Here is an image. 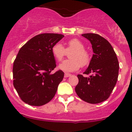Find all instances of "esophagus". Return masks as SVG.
<instances>
[{
    "label": "esophagus",
    "instance_id": "34e87169",
    "mask_svg": "<svg viewBox=\"0 0 132 132\" xmlns=\"http://www.w3.org/2000/svg\"><path fill=\"white\" fill-rule=\"evenodd\" d=\"M71 75L69 74V73H65V77H71Z\"/></svg>",
    "mask_w": 132,
    "mask_h": 132
}]
</instances>
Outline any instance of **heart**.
<instances>
[{
	"label": "heart",
	"mask_w": 132,
	"mask_h": 132,
	"mask_svg": "<svg viewBox=\"0 0 132 132\" xmlns=\"http://www.w3.org/2000/svg\"><path fill=\"white\" fill-rule=\"evenodd\" d=\"M66 50H73L69 54L71 59H67L59 64V69L65 72H73L77 71L80 66L85 67L89 64L90 56L87 50H85V45L79 39H72L68 41L66 50L60 43L55 44L52 48V52L56 60L61 61L66 54Z\"/></svg>",
	"instance_id": "b5f03b06"
}]
</instances>
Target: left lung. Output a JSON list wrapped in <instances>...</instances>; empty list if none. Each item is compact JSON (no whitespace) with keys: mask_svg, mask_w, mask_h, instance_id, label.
I'll return each mask as SVG.
<instances>
[{"mask_svg":"<svg viewBox=\"0 0 132 132\" xmlns=\"http://www.w3.org/2000/svg\"><path fill=\"white\" fill-rule=\"evenodd\" d=\"M92 44L93 54L85 77L78 75L79 83L75 92L82 101L90 104H98L108 98L118 80L119 63L111 44L96 34H83Z\"/></svg>","mask_w":132,"mask_h":132,"instance_id":"8db88e82","label":"left lung"}]
</instances>
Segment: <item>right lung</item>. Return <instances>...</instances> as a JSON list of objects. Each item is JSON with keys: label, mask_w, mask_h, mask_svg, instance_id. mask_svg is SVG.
<instances>
[{"label": "right lung", "mask_w": 132, "mask_h": 132, "mask_svg": "<svg viewBox=\"0 0 132 132\" xmlns=\"http://www.w3.org/2000/svg\"><path fill=\"white\" fill-rule=\"evenodd\" d=\"M63 37L58 34H41L19 50L13 65V85L25 103L39 106L54 97L64 73L59 70L51 73L56 67L52 48Z\"/></svg>", "instance_id": "right-lung-1"}]
</instances>
